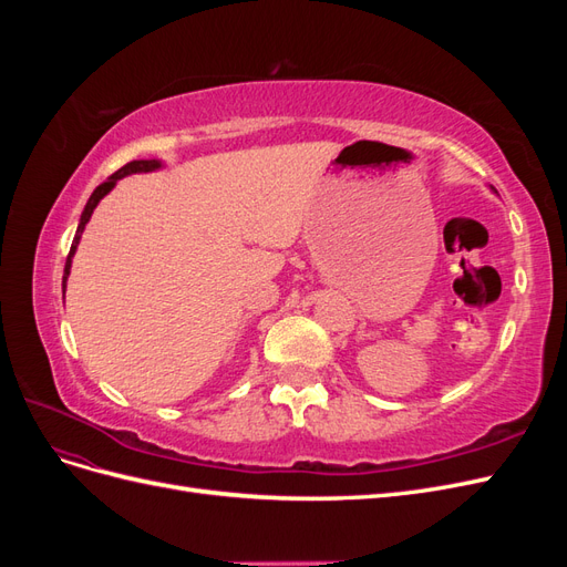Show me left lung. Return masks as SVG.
<instances>
[{
    "instance_id": "obj_1",
    "label": "left lung",
    "mask_w": 567,
    "mask_h": 567,
    "mask_svg": "<svg viewBox=\"0 0 567 567\" xmlns=\"http://www.w3.org/2000/svg\"><path fill=\"white\" fill-rule=\"evenodd\" d=\"M489 188H492V192H494V186H489ZM494 194H496V192H494Z\"/></svg>"
}]
</instances>
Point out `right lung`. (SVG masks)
<instances>
[{
    "mask_svg": "<svg viewBox=\"0 0 567 567\" xmlns=\"http://www.w3.org/2000/svg\"><path fill=\"white\" fill-rule=\"evenodd\" d=\"M163 167V163L161 161H132V163H127V165H123L117 169V173H113L104 184H99L96 188H94V194L90 196V200H87V205H84V210H82V215H80V225H78V231H75V238H73V246H71V252H68V257H65V269H63V293H65V281H68V277H71V267H73V255H75V250H78V244H80V238H82V231H84V227H87V221H90V217H92V213H94V208L99 205V200L104 198V196H109L111 192H113V186L117 184V179H123V177H127V175H136V173H156V169H161Z\"/></svg>",
    "mask_w": 567,
    "mask_h": 567,
    "instance_id": "right-lung-1",
    "label": "right lung"
}]
</instances>
